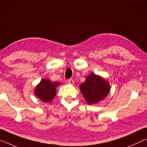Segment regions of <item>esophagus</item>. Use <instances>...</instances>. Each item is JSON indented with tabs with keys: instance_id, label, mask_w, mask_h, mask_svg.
<instances>
[{
	"instance_id": "1",
	"label": "esophagus",
	"mask_w": 147,
	"mask_h": 147,
	"mask_svg": "<svg viewBox=\"0 0 147 147\" xmlns=\"http://www.w3.org/2000/svg\"><path fill=\"white\" fill-rule=\"evenodd\" d=\"M68 83L69 84H71V85H73L74 84V81L72 79H69V80H68Z\"/></svg>"
}]
</instances>
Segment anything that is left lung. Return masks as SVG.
Instances as JSON below:
<instances>
[{
    "mask_svg": "<svg viewBox=\"0 0 147 147\" xmlns=\"http://www.w3.org/2000/svg\"><path fill=\"white\" fill-rule=\"evenodd\" d=\"M80 89L87 103L91 105L103 100L110 91L111 86L103 77L93 73L87 76Z\"/></svg>",
    "mask_w": 147,
    "mask_h": 147,
    "instance_id": "1",
    "label": "left lung"
}]
</instances>
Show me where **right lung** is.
Returning a JSON list of instances; mask_svg holds the SVG:
<instances>
[{
  "label": "right lung",
  "instance_id": "obj_1",
  "mask_svg": "<svg viewBox=\"0 0 147 147\" xmlns=\"http://www.w3.org/2000/svg\"><path fill=\"white\" fill-rule=\"evenodd\" d=\"M61 85L59 82H52L49 79H42L36 86L34 94L43 102L50 103L56 94V88Z\"/></svg>",
  "mask_w": 147,
  "mask_h": 147
}]
</instances>
